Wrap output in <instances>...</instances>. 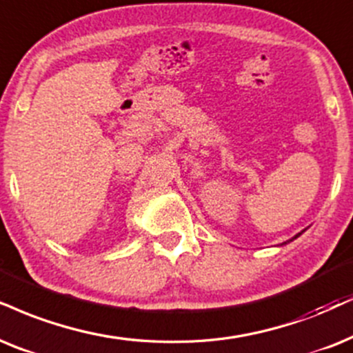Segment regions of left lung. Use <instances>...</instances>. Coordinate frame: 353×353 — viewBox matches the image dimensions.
<instances>
[{
    "label": "left lung",
    "instance_id": "1",
    "mask_svg": "<svg viewBox=\"0 0 353 353\" xmlns=\"http://www.w3.org/2000/svg\"><path fill=\"white\" fill-rule=\"evenodd\" d=\"M301 233H303V231H301ZM301 233H298V234H296V236H295V238H292V239H290V241H293V239H296V238H298V236H300V234H301ZM290 241H288V243H290Z\"/></svg>",
    "mask_w": 353,
    "mask_h": 353
}]
</instances>
